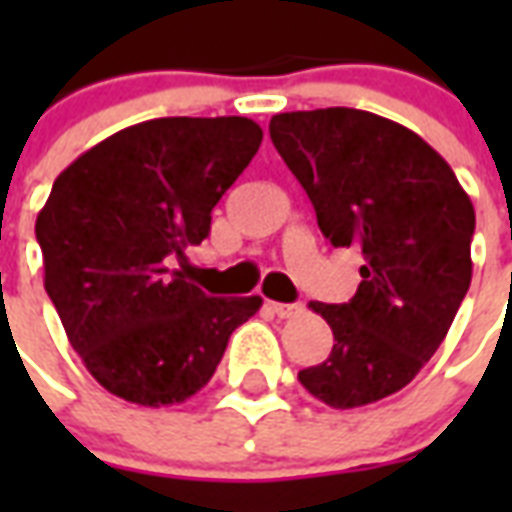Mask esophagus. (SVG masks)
<instances>
[{
    "label": "esophagus",
    "instance_id": "esophagus-1",
    "mask_svg": "<svg viewBox=\"0 0 512 512\" xmlns=\"http://www.w3.org/2000/svg\"><path fill=\"white\" fill-rule=\"evenodd\" d=\"M266 307L274 312L277 318H296V315H301V304H279V301H268Z\"/></svg>",
    "mask_w": 512,
    "mask_h": 512
}]
</instances>
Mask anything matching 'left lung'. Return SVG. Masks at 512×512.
Here are the masks:
<instances>
[{
    "instance_id": "1",
    "label": "left lung",
    "mask_w": 512,
    "mask_h": 512,
    "mask_svg": "<svg viewBox=\"0 0 512 512\" xmlns=\"http://www.w3.org/2000/svg\"><path fill=\"white\" fill-rule=\"evenodd\" d=\"M268 131L329 244L365 255L354 299L310 304L334 345L301 370V386L332 408L395 395L436 354L469 290L472 200L422 136L373 112H285Z\"/></svg>"
}]
</instances>
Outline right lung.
Segmentation results:
<instances>
[{
	"mask_svg": "<svg viewBox=\"0 0 512 512\" xmlns=\"http://www.w3.org/2000/svg\"><path fill=\"white\" fill-rule=\"evenodd\" d=\"M263 142L249 117H158L62 169L35 222L43 285L73 351L136 406L197 395L260 296H205L169 257L202 244L211 211Z\"/></svg>",
	"mask_w": 512,
	"mask_h": 512,
	"instance_id": "add662e5",
	"label": "right lung"
}]
</instances>
